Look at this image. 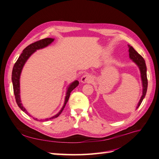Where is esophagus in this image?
<instances>
[{"mask_svg":"<svg viewBox=\"0 0 159 159\" xmlns=\"http://www.w3.org/2000/svg\"><path fill=\"white\" fill-rule=\"evenodd\" d=\"M93 80V78L90 75L85 74L81 77V82H82L83 84H89V83L92 82Z\"/></svg>","mask_w":159,"mask_h":159,"instance_id":"34e87169","label":"esophagus"}]
</instances>
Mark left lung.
Instances as JSON below:
<instances>
[{
    "label": "left lung",
    "mask_w": 159,
    "mask_h": 159,
    "mask_svg": "<svg viewBox=\"0 0 159 159\" xmlns=\"http://www.w3.org/2000/svg\"><path fill=\"white\" fill-rule=\"evenodd\" d=\"M129 47V57L134 64H135L138 67L139 69L140 70L141 73V78L142 81V86H143V93L141 97L140 100L138 103L136 109L140 106L141 104L143 99L145 98L147 90V86H148V81H147V66L145 64V61L143 59V57L139 54V53L134 50L133 48L128 45Z\"/></svg>",
    "instance_id": "1"
}]
</instances>
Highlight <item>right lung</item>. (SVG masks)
I'll use <instances>...</instances> for the list:
<instances>
[{"mask_svg": "<svg viewBox=\"0 0 159 159\" xmlns=\"http://www.w3.org/2000/svg\"><path fill=\"white\" fill-rule=\"evenodd\" d=\"M54 38H45V39H42L41 40L37 41L34 43H32V44L28 46L26 48L24 49L22 53L20 54V56H19L18 59L17 60L15 64H14L13 67L12 72V81L14 93V95H15L16 102L18 106L20 108V109L22 111L25 112L28 115H29V116H31V115L27 111V110L25 109V107L23 106L22 103H21L20 88V78L21 72L24 66H25L26 61L32 56V54H33L37 50L44 48L49 46L52 42H54ZM78 85H79V81L78 80H75L68 85V87L67 88V91H66L64 103L63 105V106H62L61 109L60 110V111L56 115H54V116L50 118L45 119L44 120H42V119L39 120L37 118H34V117L33 119L34 120H36V121H48L50 119H52L58 117L62 112V111L64 110L67 102H68L71 91L74 89Z\"/></svg>", "mask_w": 159, "mask_h": 159, "instance_id": "right-lung-1", "label": "right lung"}]
</instances>
